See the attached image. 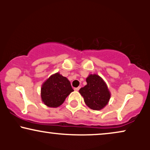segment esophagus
<instances>
[{"label": "esophagus", "instance_id": "obj_1", "mask_svg": "<svg viewBox=\"0 0 150 150\" xmlns=\"http://www.w3.org/2000/svg\"><path fill=\"white\" fill-rule=\"evenodd\" d=\"M80 89V87H77V88H75V91H78Z\"/></svg>", "mask_w": 150, "mask_h": 150}]
</instances>
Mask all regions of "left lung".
Returning <instances> with one entry per match:
<instances>
[{
	"instance_id": "1",
	"label": "left lung",
	"mask_w": 150,
	"mask_h": 150,
	"mask_svg": "<svg viewBox=\"0 0 150 150\" xmlns=\"http://www.w3.org/2000/svg\"><path fill=\"white\" fill-rule=\"evenodd\" d=\"M87 85L80 89L85 104L89 108L99 111L108 104L111 92L106 82L97 74H90L86 78Z\"/></svg>"
}]
</instances>
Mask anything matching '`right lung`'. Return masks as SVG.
I'll use <instances>...</instances> for the list:
<instances>
[{"label": "right lung", "mask_w": 150, "mask_h": 150, "mask_svg": "<svg viewBox=\"0 0 150 150\" xmlns=\"http://www.w3.org/2000/svg\"><path fill=\"white\" fill-rule=\"evenodd\" d=\"M73 91L68 78L56 73L51 75L42 84L41 98L46 106L56 108L61 106Z\"/></svg>", "instance_id": "1"}]
</instances>
